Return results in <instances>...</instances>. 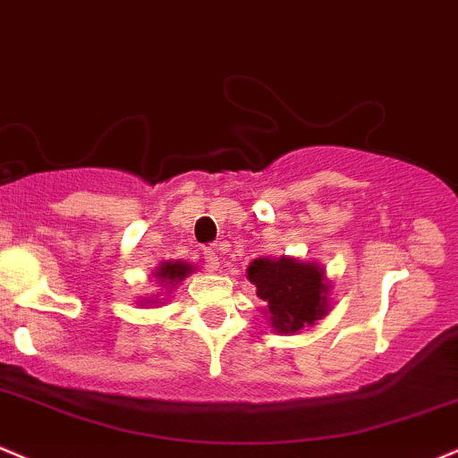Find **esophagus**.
Listing matches in <instances>:
<instances>
[{"label":"esophagus","mask_w":458,"mask_h":458,"mask_svg":"<svg viewBox=\"0 0 458 458\" xmlns=\"http://www.w3.org/2000/svg\"><path fill=\"white\" fill-rule=\"evenodd\" d=\"M203 259H205V270L208 272H216L220 268V257H218V253H216V249H212V246L203 249Z\"/></svg>","instance_id":"esophagus-1"}]
</instances>
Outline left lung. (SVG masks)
<instances>
[{
    "mask_svg": "<svg viewBox=\"0 0 458 458\" xmlns=\"http://www.w3.org/2000/svg\"><path fill=\"white\" fill-rule=\"evenodd\" d=\"M246 276L264 301L272 331L296 335L331 311V281L327 270L296 257H257Z\"/></svg>",
    "mask_w": 458,
    "mask_h": 458,
    "instance_id": "obj_1",
    "label": "left lung"
}]
</instances>
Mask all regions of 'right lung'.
Here are the masks:
<instances>
[{
	"label": "right lung",
	"instance_id": "right-lung-1",
	"mask_svg": "<svg viewBox=\"0 0 458 458\" xmlns=\"http://www.w3.org/2000/svg\"><path fill=\"white\" fill-rule=\"evenodd\" d=\"M194 272V266L188 264V261H182V259H168V261H162L160 266H157L156 270H153V279H156L157 287H160V292H156L153 296L148 298H142V301H138V305L147 307V305H164V302L168 301V294L182 284L186 276H190Z\"/></svg>",
	"mask_w": 458,
	"mask_h": 458
}]
</instances>
